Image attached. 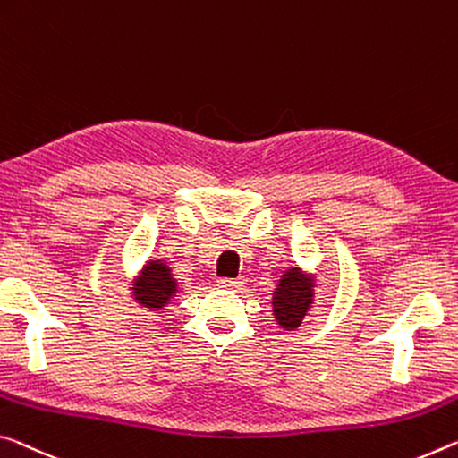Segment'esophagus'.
Instances as JSON below:
<instances>
[{"instance_id":"34e87169","label":"esophagus","mask_w":458,"mask_h":458,"mask_svg":"<svg viewBox=\"0 0 458 458\" xmlns=\"http://www.w3.org/2000/svg\"><path fill=\"white\" fill-rule=\"evenodd\" d=\"M217 285L224 287V289H241L244 283H242V279H226V277H224V279L217 281Z\"/></svg>"}]
</instances>
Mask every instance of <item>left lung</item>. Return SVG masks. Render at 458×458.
Segmentation results:
<instances>
[{"instance_id": "8db88e82", "label": "left lung", "mask_w": 458, "mask_h": 458, "mask_svg": "<svg viewBox=\"0 0 458 458\" xmlns=\"http://www.w3.org/2000/svg\"><path fill=\"white\" fill-rule=\"evenodd\" d=\"M314 279L300 267L287 268L273 292V316L281 328H300L314 303Z\"/></svg>"}]
</instances>
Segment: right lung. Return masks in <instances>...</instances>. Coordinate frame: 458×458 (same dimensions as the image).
I'll return each mask as SVG.
<instances>
[{
	"label": "right lung",
	"mask_w": 458,
	"mask_h": 458,
	"mask_svg": "<svg viewBox=\"0 0 458 458\" xmlns=\"http://www.w3.org/2000/svg\"><path fill=\"white\" fill-rule=\"evenodd\" d=\"M132 295L142 308L150 311L163 310L177 293V279L173 277L171 267L161 259L148 260L140 275L132 283Z\"/></svg>",
	"instance_id": "right-lung-1"
}]
</instances>
